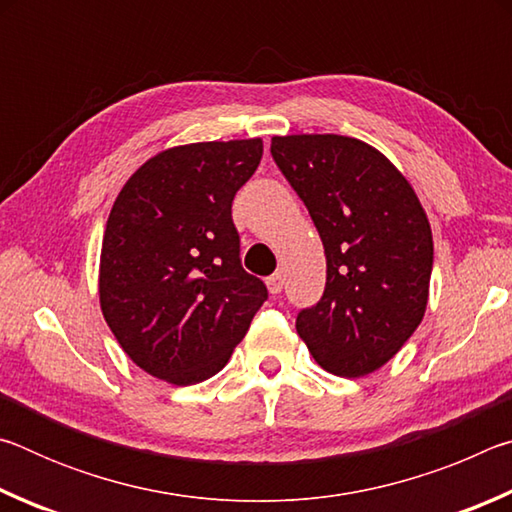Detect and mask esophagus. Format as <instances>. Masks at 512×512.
<instances>
[{
	"label": "esophagus",
	"mask_w": 512,
	"mask_h": 512,
	"mask_svg": "<svg viewBox=\"0 0 512 512\" xmlns=\"http://www.w3.org/2000/svg\"><path fill=\"white\" fill-rule=\"evenodd\" d=\"M266 287H268V291L273 293V296H277V293H280L282 287H284V277H282V273H275V275H271V277H266Z\"/></svg>",
	"instance_id": "obj_1"
}]
</instances>
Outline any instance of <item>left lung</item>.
Segmentation results:
<instances>
[{"label": "left lung", "instance_id": "obj_1", "mask_svg": "<svg viewBox=\"0 0 512 512\" xmlns=\"http://www.w3.org/2000/svg\"><path fill=\"white\" fill-rule=\"evenodd\" d=\"M271 155L327 259L323 298L296 318L300 339L323 370L366 377L422 323L433 266L427 214L395 164L354 137H273Z\"/></svg>", "mask_w": 512, "mask_h": 512}]
</instances>
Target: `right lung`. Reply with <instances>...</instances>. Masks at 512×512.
<instances>
[{"mask_svg": "<svg viewBox=\"0 0 512 512\" xmlns=\"http://www.w3.org/2000/svg\"><path fill=\"white\" fill-rule=\"evenodd\" d=\"M262 153L259 137L173 146L128 178L110 210L103 318L137 366L173 386L216 375L268 298L241 266L232 223Z\"/></svg>", "mask_w": 512, "mask_h": 512, "instance_id": "1", "label": "right lung"}]
</instances>
